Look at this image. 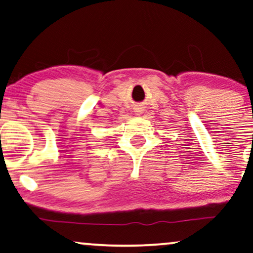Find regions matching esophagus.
<instances>
[{
    "mask_svg": "<svg viewBox=\"0 0 253 253\" xmlns=\"http://www.w3.org/2000/svg\"><path fill=\"white\" fill-rule=\"evenodd\" d=\"M134 112H135V114H137V116H140V114H142L143 108L142 107H135V108H134Z\"/></svg>",
    "mask_w": 253,
    "mask_h": 253,
    "instance_id": "esophagus-1",
    "label": "esophagus"
}]
</instances>
